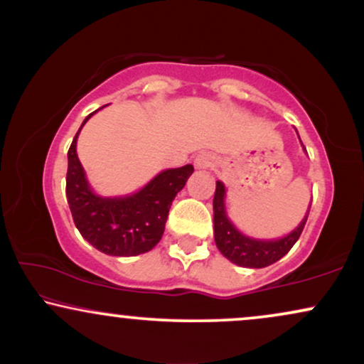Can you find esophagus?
<instances>
[{
  "mask_svg": "<svg viewBox=\"0 0 364 364\" xmlns=\"http://www.w3.org/2000/svg\"><path fill=\"white\" fill-rule=\"evenodd\" d=\"M193 164H196L197 168H208V167H212L213 164H215V157H213L210 152H200L196 157Z\"/></svg>",
  "mask_w": 364,
  "mask_h": 364,
  "instance_id": "1",
  "label": "esophagus"
}]
</instances>
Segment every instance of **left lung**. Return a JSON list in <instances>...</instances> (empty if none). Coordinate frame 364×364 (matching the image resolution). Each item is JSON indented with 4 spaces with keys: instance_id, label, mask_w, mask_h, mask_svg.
Wrapping results in <instances>:
<instances>
[{
    "instance_id": "1",
    "label": "left lung",
    "mask_w": 364,
    "mask_h": 364,
    "mask_svg": "<svg viewBox=\"0 0 364 364\" xmlns=\"http://www.w3.org/2000/svg\"><path fill=\"white\" fill-rule=\"evenodd\" d=\"M223 198H225V187L220 181H217L215 196H213V237H215L217 248L232 263L248 268L268 267L285 257L300 238L308 213H310V208H308V213L300 225L287 237L278 238V240H255L238 232L228 220Z\"/></svg>"
}]
</instances>
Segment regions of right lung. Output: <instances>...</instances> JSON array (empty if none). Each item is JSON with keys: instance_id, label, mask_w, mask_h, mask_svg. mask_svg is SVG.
I'll return each instance as SVG.
<instances>
[{"instance_id": "add662e5", "label": "right lung", "mask_w": 364, "mask_h": 364, "mask_svg": "<svg viewBox=\"0 0 364 364\" xmlns=\"http://www.w3.org/2000/svg\"><path fill=\"white\" fill-rule=\"evenodd\" d=\"M79 131L68 151L66 176V197L79 233L107 255L134 257L152 250L162 238L172 200L192 176L193 166L167 168L134 196L99 197L89 187L77 159Z\"/></svg>"}]
</instances>
